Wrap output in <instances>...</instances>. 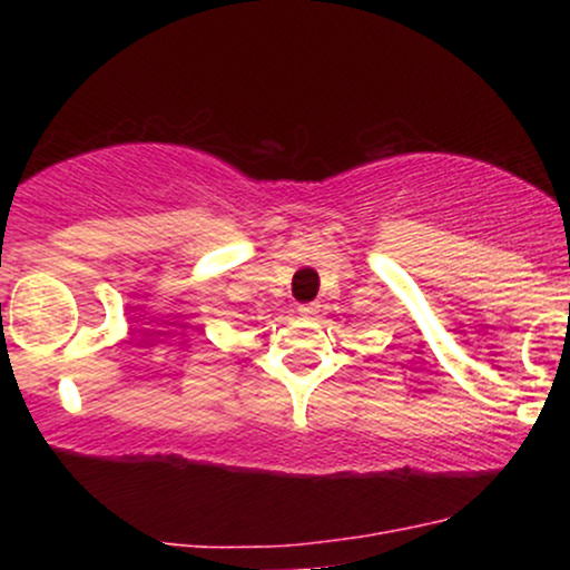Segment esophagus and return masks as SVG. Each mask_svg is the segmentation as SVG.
I'll use <instances>...</instances> for the list:
<instances>
[{"instance_id":"esophagus-1","label":"esophagus","mask_w":570,"mask_h":570,"mask_svg":"<svg viewBox=\"0 0 570 570\" xmlns=\"http://www.w3.org/2000/svg\"><path fill=\"white\" fill-rule=\"evenodd\" d=\"M318 307H322L318 303H305V305H299V313H303L305 318H313L318 313Z\"/></svg>"}]
</instances>
